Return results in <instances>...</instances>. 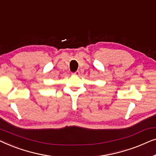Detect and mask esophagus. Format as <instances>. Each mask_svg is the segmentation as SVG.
Masks as SVG:
<instances>
[{"label": "esophagus", "instance_id": "esophagus-1", "mask_svg": "<svg viewBox=\"0 0 156 156\" xmlns=\"http://www.w3.org/2000/svg\"><path fill=\"white\" fill-rule=\"evenodd\" d=\"M80 71H76V72H73V73H72V75H74V76H78L79 74H80Z\"/></svg>", "mask_w": 156, "mask_h": 156}]
</instances>
